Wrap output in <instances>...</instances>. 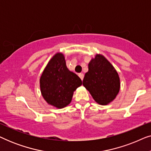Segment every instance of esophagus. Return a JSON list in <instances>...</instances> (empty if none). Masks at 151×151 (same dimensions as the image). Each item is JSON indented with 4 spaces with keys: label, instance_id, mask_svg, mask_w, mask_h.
Here are the masks:
<instances>
[{
    "label": "esophagus",
    "instance_id": "1",
    "mask_svg": "<svg viewBox=\"0 0 151 151\" xmlns=\"http://www.w3.org/2000/svg\"><path fill=\"white\" fill-rule=\"evenodd\" d=\"M78 76H79L80 79H81L82 80H83V78H84V74L83 73H79V74H78Z\"/></svg>",
    "mask_w": 151,
    "mask_h": 151
}]
</instances>
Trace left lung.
Listing matches in <instances>:
<instances>
[{
    "mask_svg": "<svg viewBox=\"0 0 151 151\" xmlns=\"http://www.w3.org/2000/svg\"><path fill=\"white\" fill-rule=\"evenodd\" d=\"M82 83L94 100L101 105L112 102L120 88L116 70L104 56L100 54H97L88 63V71Z\"/></svg>",
    "mask_w": 151,
    "mask_h": 151,
    "instance_id": "1",
    "label": "left lung"
}]
</instances>
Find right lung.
Instances as JSON below:
<instances>
[{
    "instance_id": "right-lung-1",
    "label": "right lung",
    "mask_w": 151,
    "mask_h": 151,
    "mask_svg": "<svg viewBox=\"0 0 151 151\" xmlns=\"http://www.w3.org/2000/svg\"><path fill=\"white\" fill-rule=\"evenodd\" d=\"M40 84L41 93L46 102L62 109L70 104L73 91L82 82L76 73L67 69L63 53H57L43 71Z\"/></svg>"
}]
</instances>
